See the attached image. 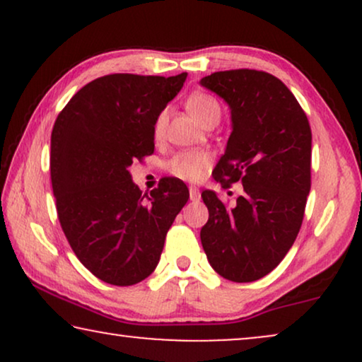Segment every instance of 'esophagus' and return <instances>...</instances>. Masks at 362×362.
Returning <instances> with one entry per match:
<instances>
[{"label":"esophagus","mask_w":362,"mask_h":362,"mask_svg":"<svg viewBox=\"0 0 362 362\" xmlns=\"http://www.w3.org/2000/svg\"><path fill=\"white\" fill-rule=\"evenodd\" d=\"M189 199L194 201V202H197V201L201 199V191L197 189L196 186H191L189 187Z\"/></svg>","instance_id":"1"}]
</instances>
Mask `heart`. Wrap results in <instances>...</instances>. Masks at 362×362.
I'll use <instances>...</instances> for the list:
<instances>
[{"label": "heart", "instance_id": "1", "mask_svg": "<svg viewBox=\"0 0 362 362\" xmlns=\"http://www.w3.org/2000/svg\"><path fill=\"white\" fill-rule=\"evenodd\" d=\"M186 108L197 122L204 123L212 117L221 118V107L216 98L206 93H192L187 98ZM166 127V113L163 112L155 123V135L161 136ZM211 165V156L204 151H185L170 161V171L185 181H199Z\"/></svg>", "mask_w": 362, "mask_h": 362}]
</instances>
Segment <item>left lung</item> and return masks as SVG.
Masks as SVG:
<instances>
[{
  "label": "left lung",
  "mask_w": 362,
  "mask_h": 362,
  "mask_svg": "<svg viewBox=\"0 0 362 362\" xmlns=\"http://www.w3.org/2000/svg\"><path fill=\"white\" fill-rule=\"evenodd\" d=\"M201 86L230 110V136L214 177L244 194L226 207L202 191L209 219L201 244L212 269L230 281L259 280L284 260L303 221L311 187V130L293 93L262 71L214 72Z\"/></svg>",
  "instance_id": "8db88e82"
}]
</instances>
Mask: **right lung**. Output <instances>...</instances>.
<instances>
[{
	"instance_id": "add662e5",
	"label": "right lung",
	"mask_w": 362,
	"mask_h": 362,
	"mask_svg": "<svg viewBox=\"0 0 362 362\" xmlns=\"http://www.w3.org/2000/svg\"><path fill=\"white\" fill-rule=\"evenodd\" d=\"M187 77L112 74L95 78L59 113L51 135L57 216L83 267L110 285L145 280L160 262L166 232L189 199L166 177L143 201L135 160L155 151V123Z\"/></svg>"
}]
</instances>
